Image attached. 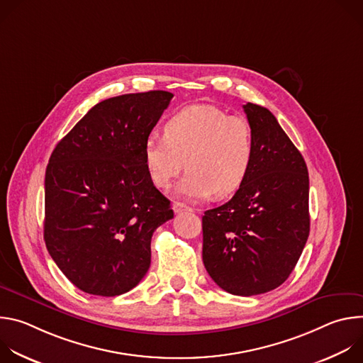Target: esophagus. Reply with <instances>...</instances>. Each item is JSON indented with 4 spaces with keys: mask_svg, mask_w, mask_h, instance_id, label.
<instances>
[{
    "mask_svg": "<svg viewBox=\"0 0 363 363\" xmlns=\"http://www.w3.org/2000/svg\"><path fill=\"white\" fill-rule=\"evenodd\" d=\"M172 210L175 211V214H179V213H185V211H195V208H192V206L184 203V202H175L172 205Z\"/></svg>",
    "mask_w": 363,
    "mask_h": 363,
    "instance_id": "34e87169",
    "label": "esophagus"
}]
</instances>
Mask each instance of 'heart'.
Wrapping results in <instances>:
<instances>
[{
  "label": "heart",
  "instance_id": "b5f03b06",
  "mask_svg": "<svg viewBox=\"0 0 363 363\" xmlns=\"http://www.w3.org/2000/svg\"><path fill=\"white\" fill-rule=\"evenodd\" d=\"M255 153L254 132L242 116L227 115L213 105H191L164 125V136L143 143V164L152 184L169 188L188 171L177 192L189 199L234 194L245 181Z\"/></svg>",
  "mask_w": 363,
  "mask_h": 363
}]
</instances>
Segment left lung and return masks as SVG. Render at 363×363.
Here are the masks:
<instances>
[{
    "mask_svg": "<svg viewBox=\"0 0 363 363\" xmlns=\"http://www.w3.org/2000/svg\"><path fill=\"white\" fill-rule=\"evenodd\" d=\"M254 132L252 167L234 196L202 217V262L235 296L283 284L310 231L308 174L298 149L266 108L242 106Z\"/></svg>",
    "mask_w": 363,
    "mask_h": 363,
    "instance_id": "1",
    "label": "left lung"
}]
</instances>
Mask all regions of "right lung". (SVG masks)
Returning a JSON list of instances; mask_svg holds the SVG:
<instances>
[{
    "label": "right lung",
    "mask_w": 363,
    "mask_h": 363,
    "mask_svg": "<svg viewBox=\"0 0 363 363\" xmlns=\"http://www.w3.org/2000/svg\"><path fill=\"white\" fill-rule=\"evenodd\" d=\"M172 93L150 90L97 103L57 143L45 169L44 241L82 291L119 296L150 266L153 231L174 218L147 177L143 143Z\"/></svg>",
    "instance_id": "right-lung-1"
}]
</instances>
